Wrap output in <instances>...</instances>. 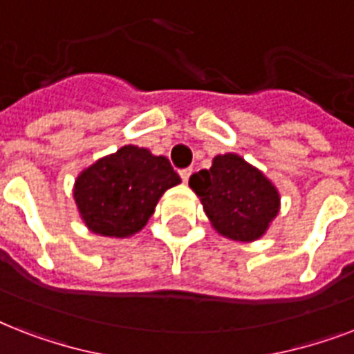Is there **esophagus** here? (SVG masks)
<instances>
[{"label":"esophagus","mask_w":354,"mask_h":354,"mask_svg":"<svg viewBox=\"0 0 354 354\" xmlns=\"http://www.w3.org/2000/svg\"><path fill=\"white\" fill-rule=\"evenodd\" d=\"M191 172H193V169H191V167H189V169H182V171H180V176H182V180L185 183L189 182V176H191Z\"/></svg>","instance_id":"34e87169"}]
</instances>
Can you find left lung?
Here are the masks:
<instances>
[{
	"instance_id": "left-lung-1",
	"label": "left lung",
	"mask_w": 354,
	"mask_h": 354,
	"mask_svg": "<svg viewBox=\"0 0 354 354\" xmlns=\"http://www.w3.org/2000/svg\"><path fill=\"white\" fill-rule=\"evenodd\" d=\"M189 187L200 198L216 233L253 242L268 232L281 209L279 191L239 154H218L209 169L194 172Z\"/></svg>"
}]
</instances>
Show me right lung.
Returning <instances> with one entry per match:
<instances>
[{
    "mask_svg": "<svg viewBox=\"0 0 354 354\" xmlns=\"http://www.w3.org/2000/svg\"><path fill=\"white\" fill-rule=\"evenodd\" d=\"M180 182L165 156L124 145L80 172L73 198L91 233L128 239L143 230L163 193Z\"/></svg>",
    "mask_w": 354,
    "mask_h": 354,
    "instance_id": "obj_1",
    "label": "right lung"
}]
</instances>
